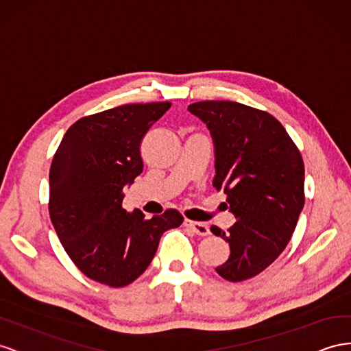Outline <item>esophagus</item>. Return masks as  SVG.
Segmentation results:
<instances>
[{
    "instance_id": "obj_1",
    "label": "esophagus",
    "mask_w": 351,
    "mask_h": 351,
    "mask_svg": "<svg viewBox=\"0 0 351 351\" xmlns=\"http://www.w3.org/2000/svg\"><path fill=\"white\" fill-rule=\"evenodd\" d=\"M184 226L189 227L193 233L199 234V236H208L211 232H210V226L205 224V223H199V221H192L186 219L184 220Z\"/></svg>"
}]
</instances>
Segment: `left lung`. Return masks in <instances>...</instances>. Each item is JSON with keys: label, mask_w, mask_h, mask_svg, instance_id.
Masks as SVG:
<instances>
[{"label": "left lung", "mask_w": 351, "mask_h": 351, "mask_svg": "<svg viewBox=\"0 0 351 351\" xmlns=\"http://www.w3.org/2000/svg\"><path fill=\"white\" fill-rule=\"evenodd\" d=\"M210 128L215 146V191L226 195L236 223L211 232L230 255L215 271L241 282L266 270L287 248L304 206V162L280 122L266 110L229 100L189 105Z\"/></svg>", "instance_id": "obj_1"}]
</instances>
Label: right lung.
Segmentation results:
<instances>
[{
    "mask_svg": "<svg viewBox=\"0 0 351 351\" xmlns=\"http://www.w3.org/2000/svg\"><path fill=\"white\" fill-rule=\"evenodd\" d=\"M169 101L131 103L84 117L69 127L50 167V219L85 276L121 288L155 257L159 239L183 223L169 208L145 219L122 208L124 187L143 171L140 146Z\"/></svg>",
    "mask_w": 351,
    "mask_h": 351,
    "instance_id": "obj_1",
    "label": "right lung"
}]
</instances>
